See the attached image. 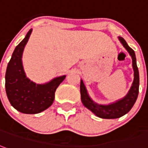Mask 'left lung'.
Masks as SVG:
<instances>
[{"label":"left lung","mask_w":148,"mask_h":148,"mask_svg":"<svg viewBox=\"0 0 148 148\" xmlns=\"http://www.w3.org/2000/svg\"><path fill=\"white\" fill-rule=\"evenodd\" d=\"M119 41L129 52L132 58V67L134 69V81L130 87V89L127 95L123 98L116 101L114 103L109 105H100L94 102L88 93L87 89L84 86L83 80H80V96L81 101L84 106L91 110L97 117L101 119H119L123 115L127 114L131 110V108L135 103L138 94V87H139V75L137 64H136V57L134 51L130 48L122 37H119Z\"/></svg>","instance_id":"8db88e82"}]
</instances>
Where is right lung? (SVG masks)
Masks as SVG:
<instances>
[{"mask_svg":"<svg viewBox=\"0 0 148 148\" xmlns=\"http://www.w3.org/2000/svg\"><path fill=\"white\" fill-rule=\"evenodd\" d=\"M32 29L16 47L7 66L5 91L12 106L23 114H34L47 110L52 105L55 92L66 76L54 78L46 84H36L25 76L21 57Z\"/></svg>","mask_w":148,"mask_h":148,"instance_id":"add662e5","label":"right lung"}]
</instances>
